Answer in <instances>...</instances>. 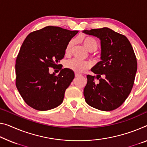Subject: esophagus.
<instances>
[{
  "mask_svg": "<svg viewBox=\"0 0 147 147\" xmlns=\"http://www.w3.org/2000/svg\"><path fill=\"white\" fill-rule=\"evenodd\" d=\"M81 76V74H77V73L75 74V76L76 77V78H77V77H79V76Z\"/></svg>",
  "mask_w": 147,
  "mask_h": 147,
  "instance_id": "obj_1",
  "label": "esophagus"
}]
</instances>
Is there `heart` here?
Listing matches in <instances>:
<instances>
[{
	"label": "heart",
	"instance_id": "obj_1",
	"mask_svg": "<svg viewBox=\"0 0 147 147\" xmlns=\"http://www.w3.org/2000/svg\"><path fill=\"white\" fill-rule=\"evenodd\" d=\"M84 47L86 48L88 51L90 52L95 51L97 48H98V43L94 40L93 38L87 37H84L81 39ZM74 40H69L68 43H67V46L66 47V55H69L71 51L72 47L74 46ZM66 67L67 69H71V70L74 71V72H77V73H81L86 69H88L89 67H91V63L87 61H82L76 58H73L69 60H67L66 63Z\"/></svg>",
	"mask_w": 147,
	"mask_h": 147
}]
</instances>
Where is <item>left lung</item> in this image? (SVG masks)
<instances>
[{
    "mask_svg": "<svg viewBox=\"0 0 147 147\" xmlns=\"http://www.w3.org/2000/svg\"><path fill=\"white\" fill-rule=\"evenodd\" d=\"M83 33L98 38L101 46V61L91 68L96 77L87 76L85 100L89 106L102 111L116 109L134 86L137 63L133 47L125 36L108 28L83 30Z\"/></svg>",
    "mask_w": 147,
    "mask_h": 147,
    "instance_id": "1",
    "label": "left lung"
}]
</instances>
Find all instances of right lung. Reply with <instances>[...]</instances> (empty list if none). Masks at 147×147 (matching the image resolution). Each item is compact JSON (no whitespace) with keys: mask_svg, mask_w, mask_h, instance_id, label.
Listing matches in <instances>:
<instances>
[{"mask_svg":"<svg viewBox=\"0 0 147 147\" xmlns=\"http://www.w3.org/2000/svg\"><path fill=\"white\" fill-rule=\"evenodd\" d=\"M78 33L47 26L29 33L24 40L16 62V85L30 107L45 111L62 103L74 72L61 67L56 76L49 73V67L60 66L58 64L64 58L67 43Z\"/></svg>","mask_w":147,"mask_h":147,"instance_id":"add662e5","label":"right lung"}]
</instances>
